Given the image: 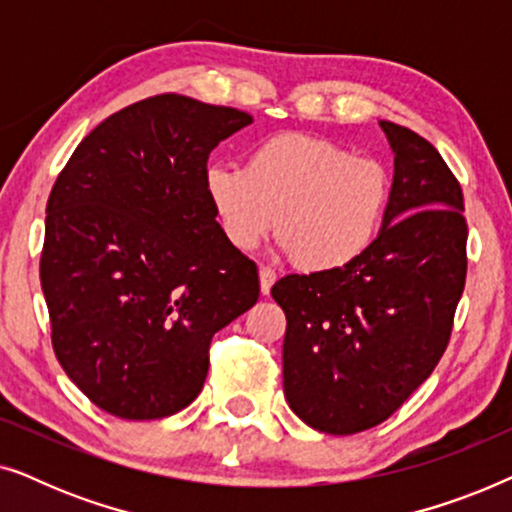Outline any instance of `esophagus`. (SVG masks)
Instances as JSON below:
<instances>
[{
	"mask_svg": "<svg viewBox=\"0 0 512 512\" xmlns=\"http://www.w3.org/2000/svg\"><path fill=\"white\" fill-rule=\"evenodd\" d=\"M258 279H261V293H263V296H268L270 289H272V284L277 282V272L272 270V268H268V265H263V268L258 270Z\"/></svg>",
	"mask_w": 512,
	"mask_h": 512,
	"instance_id": "esophagus-1",
	"label": "esophagus"
}]
</instances>
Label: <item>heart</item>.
<instances>
[{
  "instance_id": "1",
  "label": "heart",
  "mask_w": 512,
  "mask_h": 512,
  "mask_svg": "<svg viewBox=\"0 0 512 512\" xmlns=\"http://www.w3.org/2000/svg\"><path fill=\"white\" fill-rule=\"evenodd\" d=\"M205 195L235 249H258L277 226L282 247L300 268L333 272L380 240L391 174L377 158L356 156L331 139L279 132L258 139L244 167L209 165Z\"/></svg>"
}]
</instances>
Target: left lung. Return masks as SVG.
I'll return each mask as SVG.
<instances>
[{"label": "left lung", "mask_w": 512, "mask_h": 512, "mask_svg": "<svg viewBox=\"0 0 512 512\" xmlns=\"http://www.w3.org/2000/svg\"><path fill=\"white\" fill-rule=\"evenodd\" d=\"M394 184L380 240L333 272L286 275L284 396L312 429L352 436L389 419L438 366L466 284L464 193L440 153L380 121Z\"/></svg>", "instance_id": "left-lung-1"}]
</instances>
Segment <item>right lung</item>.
Here are the masks:
<instances>
[{
  "label": "right lung",
  "mask_w": 512,
  "mask_h": 512,
  "mask_svg": "<svg viewBox=\"0 0 512 512\" xmlns=\"http://www.w3.org/2000/svg\"><path fill=\"white\" fill-rule=\"evenodd\" d=\"M247 111L156 95L76 146L46 205L41 289L60 366L109 415L195 401L214 333L258 300L256 263L223 237L207 158Z\"/></svg>",
  "instance_id": "right-lung-1"
}]
</instances>
